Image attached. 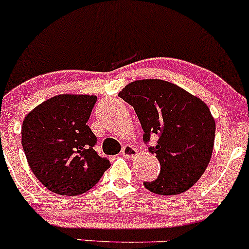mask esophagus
<instances>
[{"label": "esophagus", "mask_w": 249, "mask_h": 249, "mask_svg": "<svg viewBox=\"0 0 249 249\" xmlns=\"http://www.w3.org/2000/svg\"><path fill=\"white\" fill-rule=\"evenodd\" d=\"M122 154L124 157H126V158H132V157L137 154V150L133 146H131V145H125L122 148Z\"/></svg>", "instance_id": "obj_1"}]
</instances>
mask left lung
Listing matches in <instances>:
<instances>
[{"label":"left lung","instance_id":"left-lung-1","mask_svg":"<svg viewBox=\"0 0 249 249\" xmlns=\"http://www.w3.org/2000/svg\"><path fill=\"white\" fill-rule=\"evenodd\" d=\"M118 96L133 107L144 142L148 144L151 136L157 138L148 151L160 162V173L153 181H144V186L161 196L192 187L206 170L214 146L215 122L207 105L161 79L132 82Z\"/></svg>","mask_w":249,"mask_h":249}]
</instances>
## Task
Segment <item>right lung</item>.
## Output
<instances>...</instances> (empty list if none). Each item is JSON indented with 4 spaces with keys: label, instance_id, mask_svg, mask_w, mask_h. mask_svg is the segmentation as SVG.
<instances>
[{
    "label": "right lung",
    "instance_id": "1",
    "mask_svg": "<svg viewBox=\"0 0 249 249\" xmlns=\"http://www.w3.org/2000/svg\"><path fill=\"white\" fill-rule=\"evenodd\" d=\"M96 101V96L58 95L25 116L21 132L25 157L36 178L51 192H87L110 167L93 148L97 137L87 125Z\"/></svg>",
    "mask_w": 249,
    "mask_h": 249
}]
</instances>
